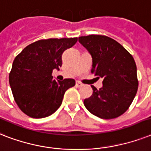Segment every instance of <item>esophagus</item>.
<instances>
[{
	"instance_id": "1",
	"label": "esophagus",
	"mask_w": 151,
	"mask_h": 151,
	"mask_svg": "<svg viewBox=\"0 0 151 151\" xmlns=\"http://www.w3.org/2000/svg\"><path fill=\"white\" fill-rule=\"evenodd\" d=\"M76 86L78 88H80L83 86V84H82L81 83H79V82H76Z\"/></svg>"
}]
</instances>
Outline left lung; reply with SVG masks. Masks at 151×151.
<instances>
[{
  "label": "left lung",
  "instance_id": "1",
  "mask_svg": "<svg viewBox=\"0 0 151 151\" xmlns=\"http://www.w3.org/2000/svg\"><path fill=\"white\" fill-rule=\"evenodd\" d=\"M93 60L91 72L103 78V86H91L92 96L84 105L95 116L111 119L120 116L132 104L138 89L137 65L125 48L106 36L90 35L79 37Z\"/></svg>",
  "mask_w": 151,
  "mask_h": 151
}]
</instances>
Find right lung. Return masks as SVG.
Here are the masks:
<instances>
[{
    "label": "right lung",
    "mask_w": 151,
    "mask_h": 151,
    "mask_svg": "<svg viewBox=\"0 0 151 151\" xmlns=\"http://www.w3.org/2000/svg\"><path fill=\"white\" fill-rule=\"evenodd\" d=\"M77 40V37L40 40L15 57L9 84L17 105L28 116H50L60 108L66 90L76 85L73 79H53L52 72L59 70L62 53Z\"/></svg>",
    "instance_id": "obj_1"
}]
</instances>
